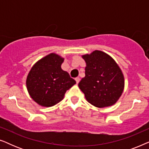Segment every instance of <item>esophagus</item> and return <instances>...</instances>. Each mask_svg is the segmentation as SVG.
Listing matches in <instances>:
<instances>
[{
	"label": "esophagus",
	"mask_w": 149,
	"mask_h": 149,
	"mask_svg": "<svg viewBox=\"0 0 149 149\" xmlns=\"http://www.w3.org/2000/svg\"><path fill=\"white\" fill-rule=\"evenodd\" d=\"M75 81H76L77 83H79V81H80V78H79V77H76V78H75Z\"/></svg>",
	"instance_id": "esophagus-1"
}]
</instances>
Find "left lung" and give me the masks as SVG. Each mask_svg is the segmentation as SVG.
<instances>
[{
  "label": "left lung",
  "mask_w": 149,
  "mask_h": 149,
  "mask_svg": "<svg viewBox=\"0 0 149 149\" xmlns=\"http://www.w3.org/2000/svg\"><path fill=\"white\" fill-rule=\"evenodd\" d=\"M86 62L85 77L79 87L87 101L96 107L113 105L124 88V77L115 61L109 55L95 50L83 56Z\"/></svg>",
  "instance_id": "1"
}]
</instances>
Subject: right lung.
Instances as JSON below:
<instances>
[{"mask_svg": "<svg viewBox=\"0 0 149 149\" xmlns=\"http://www.w3.org/2000/svg\"><path fill=\"white\" fill-rule=\"evenodd\" d=\"M64 59L56 54L42 58L32 66L26 79L28 93L42 107H52L64 98L76 81L61 65Z\"/></svg>", "mask_w": 149, "mask_h": 149, "instance_id": "right-lung-1", "label": "right lung"}]
</instances>
